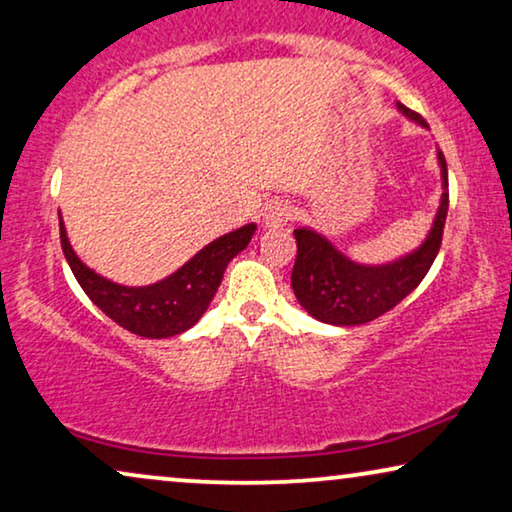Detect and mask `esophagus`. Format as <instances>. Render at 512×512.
Wrapping results in <instances>:
<instances>
[{
    "label": "esophagus",
    "instance_id": "34e87169",
    "mask_svg": "<svg viewBox=\"0 0 512 512\" xmlns=\"http://www.w3.org/2000/svg\"><path fill=\"white\" fill-rule=\"evenodd\" d=\"M294 215V206L285 199L271 201L269 206L264 208V225L266 227H283L285 222H290Z\"/></svg>",
    "mask_w": 512,
    "mask_h": 512
}]
</instances>
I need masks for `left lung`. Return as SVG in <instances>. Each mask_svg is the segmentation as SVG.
<instances>
[{
	"label": "left lung",
	"mask_w": 512,
	"mask_h": 512,
	"mask_svg": "<svg viewBox=\"0 0 512 512\" xmlns=\"http://www.w3.org/2000/svg\"><path fill=\"white\" fill-rule=\"evenodd\" d=\"M399 111L424 125L420 113L406 109L403 104H399ZM438 162H441L443 187H448V164L441 150H438ZM448 204V192H443L434 227L415 253L380 266L352 262L313 229H294L297 239V259L292 269L294 297L315 320L338 327L364 325L392 311L422 283L434 264L441 250Z\"/></svg>",
	"instance_id": "1"
}]
</instances>
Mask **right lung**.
Here are the masks:
<instances>
[{
	"label": "right lung",
	"mask_w": 512,
	"mask_h": 512,
	"mask_svg": "<svg viewBox=\"0 0 512 512\" xmlns=\"http://www.w3.org/2000/svg\"><path fill=\"white\" fill-rule=\"evenodd\" d=\"M253 234L255 225L250 222V225L208 243L190 262L160 283L125 287L88 269L71 250L67 232L60 222L62 253L83 292L99 311H104L122 329L143 338L176 336L197 325V320L206 313L208 304L218 292L227 264L248 246Z\"/></svg>",
	"instance_id": "right-lung-1"
}]
</instances>
